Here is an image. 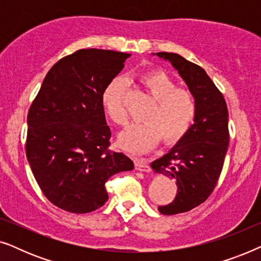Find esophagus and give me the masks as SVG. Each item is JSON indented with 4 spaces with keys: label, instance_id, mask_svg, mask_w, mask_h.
<instances>
[{
    "label": "esophagus",
    "instance_id": "esophagus-1",
    "mask_svg": "<svg viewBox=\"0 0 261 261\" xmlns=\"http://www.w3.org/2000/svg\"><path fill=\"white\" fill-rule=\"evenodd\" d=\"M134 165H135V169L138 171H142V172H149V171H151L148 162L145 158H135Z\"/></svg>",
    "mask_w": 261,
    "mask_h": 261
}]
</instances>
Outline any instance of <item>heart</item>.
<instances>
[{
	"label": "heart",
	"instance_id": "heart-1",
	"mask_svg": "<svg viewBox=\"0 0 261 261\" xmlns=\"http://www.w3.org/2000/svg\"><path fill=\"white\" fill-rule=\"evenodd\" d=\"M140 82L154 103L145 114V122L130 124L120 134L121 147L134 153H144L154 147L160 139L166 145L180 141L196 119L195 96L188 89L178 88L177 82L160 70L142 73ZM124 95L126 82L122 77H114L106 85L101 97L107 114L119 126L128 122Z\"/></svg>",
	"mask_w": 261,
	"mask_h": 261
}]
</instances>
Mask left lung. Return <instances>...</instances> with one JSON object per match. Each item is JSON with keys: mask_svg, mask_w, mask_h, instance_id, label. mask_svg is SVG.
<instances>
[{"mask_svg": "<svg viewBox=\"0 0 261 261\" xmlns=\"http://www.w3.org/2000/svg\"><path fill=\"white\" fill-rule=\"evenodd\" d=\"M156 56L172 64L197 102L196 119L188 134L151 164L154 172L176 179V197L170 204L158 206L164 215H174L196 208L215 189L229 144L228 109L223 95L201 66L177 53Z\"/></svg>", "mask_w": 261, "mask_h": 261, "instance_id": "8db88e82", "label": "left lung"}]
</instances>
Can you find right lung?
<instances>
[{
    "mask_svg": "<svg viewBox=\"0 0 261 261\" xmlns=\"http://www.w3.org/2000/svg\"><path fill=\"white\" fill-rule=\"evenodd\" d=\"M130 55L80 49L46 74L27 116L26 155L42 194L58 208L91 213L108 201L106 181L134 169L108 148L112 132L102 92Z\"/></svg>",
    "mask_w": 261,
    "mask_h": 261,
    "instance_id": "add662e5",
    "label": "right lung"
}]
</instances>
